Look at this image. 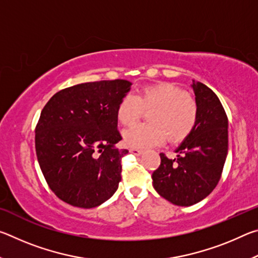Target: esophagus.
Returning a JSON list of instances; mask_svg holds the SVG:
<instances>
[{
  "label": "esophagus",
  "mask_w": 258,
  "mask_h": 258,
  "mask_svg": "<svg viewBox=\"0 0 258 258\" xmlns=\"http://www.w3.org/2000/svg\"><path fill=\"white\" fill-rule=\"evenodd\" d=\"M130 152H131V154L135 155V156H140L142 154V150L138 149V148H130Z\"/></svg>",
  "instance_id": "esophagus-1"
}]
</instances>
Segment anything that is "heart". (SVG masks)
<instances>
[{"mask_svg":"<svg viewBox=\"0 0 258 258\" xmlns=\"http://www.w3.org/2000/svg\"><path fill=\"white\" fill-rule=\"evenodd\" d=\"M148 113L149 124L126 131L124 142L133 148H150L168 141L181 142L192 133L198 120V106L185 91L173 83L159 82L140 89L135 98L124 97L116 107L119 123L131 127Z\"/></svg>","mask_w":258,"mask_h":258,"instance_id":"heart-1","label":"heart"}]
</instances>
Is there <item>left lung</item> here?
Returning a JSON list of instances; mask_svg holds the SVG:
<instances>
[{
  "mask_svg": "<svg viewBox=\"0 0 258 258\" xmlns=\"http://www.w3.org/2000/svg\"><path fill=\"white\" fill-rule=\"evenodd\" d=\"M198 120L177 148V158L160 154L152 185L161 197L177 206L199 203L215 189L228 155V116L216 94L200 82L192 84Z\"/></svg>",
  "mask_w": 258,
  "mask_h": 258,
  "instance_id": "1",
  "label": "left lung"
}]
</instances>
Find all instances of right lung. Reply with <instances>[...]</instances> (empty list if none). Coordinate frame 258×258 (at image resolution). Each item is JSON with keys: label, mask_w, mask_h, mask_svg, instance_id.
Wrapping results in <instances>:
<instances>
[{"label": "right lung", "mask_w": 258, "mask_h": 258, "mask_svg": "<svg viewBox=\"0 0 258 258\" xmlns=\"http://www.w3.org/2000/svg\"><path fill=\"white\" fill-rule=\"evenodd\" d=\"M125 80L77 84L56 92L35 128L41 171L54 195L80 208H93L118 189L121 140L116 107L130 91Z\"/></svg>", "instance_id": "add662e5"}]
</instances>
